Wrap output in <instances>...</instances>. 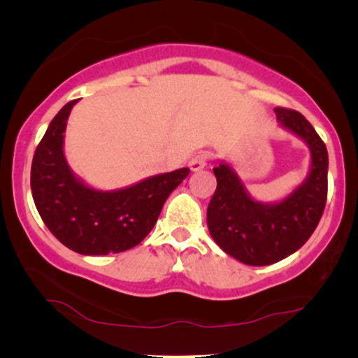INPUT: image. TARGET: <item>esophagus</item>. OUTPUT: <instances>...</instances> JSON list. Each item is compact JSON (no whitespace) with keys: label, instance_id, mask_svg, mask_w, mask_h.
I'll return each mask as SVG.
<instances>
[{"label":"esophagus","instance_id":"34e87169","mask_svg":"<svg viewBox=\"0 0 358 358\" xmlns=\"http://www.w3.org/2000/svg\"><path fill=\"white\" fill-rule=\"evenodd\" d=\"M207 163H208V155L199 153L189 161V168H190V171H194L195 173V171H202L205 166H207Z\"/></svg>","mask_w":358,"mask_h":358}]
</instances>
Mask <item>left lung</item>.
<instances>
[{
    "label": "left lung",
    "instance_id": "1",
    "mask_svg": "<svg viewBox=\"0 0 358 358\" xmlns=\"http://www.w3.org/2000/svg\"><path fill=\"white\" fill-rule=\"evenodd\" d=\"M280 127L305 141L311 153L306 179L278 202L249 195L231 166L213 168L217 190L207 208L213 241L248 266H271L298 251L315 231L327 199L329 158L324 141L300 112L275 107Z\"/></svg>",
    "mask_w": 358,
    "mask_h": 358
}]
</instances>
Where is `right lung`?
Returning <instances> with one entry per match:
<instances>
[{"label": "right lung", "mask_w": 358, "mask_h": 358, "mask_svg": "<svg viewBox=\"0 0 358 358\" xmlns=\"http://www.w3.org/2000/svg\"><path fill=\"white\" fill-rule=\"evenodd\" d=\"M53 117L34 153L31 189L37 212L62 244L83 256L122 252L143 241L169 194L189 176V168L156 174L129 187L97 190L66 163L63 141L73 106Z\"/></svg>", "instance_id": "add662e5"}]
</instances>
